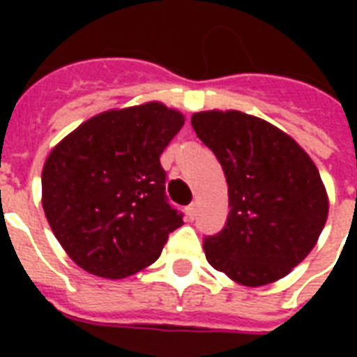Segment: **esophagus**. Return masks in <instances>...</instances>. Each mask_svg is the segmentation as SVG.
I'll list each match as a JSON object with an SVG mask.
<instances>
[{
	"label": "esophagus",
	"instance_id": "34e87169",
	"mask_svg": "<svg viewBox=\"0 0 357 357\" xmlns=\"http://www.w3.org/2000/svg\"><path fill=\"white\" fill-rule=\"evenodd\" d=\"M185 215H187V218H189V220H195V218H196V204H190V206L185 209Z\"/></svg>",
	"mask_w": 357,
	"mask_h": 357
}]
</instances>
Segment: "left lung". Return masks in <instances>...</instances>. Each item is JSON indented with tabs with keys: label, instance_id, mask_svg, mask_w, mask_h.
Returning a JSON list of instances; mask_svg holds the SVG:
<instances>
[{
	"label": "left lung",
	"instance_id": "left-lung-1",
	"mask_svg": "<svg viewBox=\"0 0 357 357\" xmlns=\"http://www.w3.org/2000/svg\"><path fill=\"white\" fill-rule=\"evenodd\" d=\"M190 122L228 181L226 228L204 241L209 265L246 287L282 280L326 224L330 200L319 168L291 135L252 114L211 109Z\"/></svg>",
	"mask_w": 357,
	"mask_h": 357
}]
</instances>
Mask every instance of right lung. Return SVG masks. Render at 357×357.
I'll return each mask as SVG.
<instances>
[{
  "label": "right lung",
  "mask_w": 357,
  "mask_h": 357,
  "mask_svg": "<svg viewBox=\"0 0 357 357\" xmlns=\"http://www.w3.org/2000/svg\"><path fill=\"white\" fill-rule=\"evenodd\" d=\"M185 116L161 102L109 109L75 128L42 168V207L83 271L122 280L155 263L183 218L165 198L159 155Z\"/></svg>",
  "instance_id": "1"
}]
</instances>
